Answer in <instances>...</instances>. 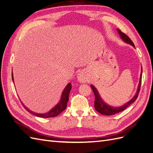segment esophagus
Wrapping results in <instances>:
<instances>
[{
    "mask_svg": "<svg viewBox=\"0 0 153 153\" xmlns=\"http://www.w3.org/2000/svg\"><path fill=\"white\" fill-rule=\"evenodd\" d=\"M77 79H78V82H80V83H85V82H87V76H86V75H85L84 72L81 71L80 73L78 74Z\"/></svg>",
    "mask_w": 153,
    "mask_h": 153,
    "instance_id": "esophagus-1",
    "label": "esophagus"
}]
</instances>
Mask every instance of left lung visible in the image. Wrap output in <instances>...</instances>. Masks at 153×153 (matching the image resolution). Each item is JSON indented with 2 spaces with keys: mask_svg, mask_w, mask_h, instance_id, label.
Listing matches in <instances>:
<instances>
[{
  "mask_svg": "<svg viewBox=\"0 0 153 153\" xmlns=\"http://www.w3.org/2000/svg\"><path fill=\"white\" fill-rule=\"evenodd\" d=\"M118 31V33L120 35V37L123 40L125 43H128L129 45H131V46L135 48V45H134L133 43L132 42V41L130 39V38L129 37L125 34L123 32H122L119 29H117ZM142 67L141 68V74H140V81H139V84H138V89L137 91L136 92L135 95L133 96V98L129 100L128 102H127L126 104H124V105L119 106V107H115V106H111L108 105L105 103L103 101V100L101 99V96L99 94V92L97 91L96 88L92 85H91V87L92 88V91L94 92V94L95 96V101H94V108L97 112H98L101 114L102 115H114L117 113H119L121 111L124 110V109H126L128 106L130 105L131 103H133L135 102V101L137 100V97L138 96V93H139L140 89V85H141V82H142Z\"/></svg>",
  "mask_w": 153,
  "mask_h": 153,
  "instance_id": "left-lung-1",
  "label": "left lung"
}]
</instances>
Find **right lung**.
I'll return each mask as SVG.
<instances>
[{
  "instance_id": "obj_1",
  "label": "right lung",
  "mask_w": 153,
  "mask_h": 153,
  "mask_svg": "<svg viewBox=\"0 0 153 153\" xmlns=\"http://www.w3.org/2000/svg\"><path fill=\"white\" fill-rule=\"evenodd\" d=\"M12 80L13 82H14V78H13V72H12ZM71 89V83H69V84L66 86V87L64 88V89L62 92V95H61V100H60L58 104L55 105L54 107L50 110L48 112L45 113V114H38L34 112H32V110H29L28 108H27L26 106L24 105L22 101V104L24 106V107L27 110V111H28L29 113L31 114L36 115L37 117H43V118H48V117H56L58 115L60 114V113H61L62 111L66 109V106H67V103L69 100V92H70Z\"/></svg>"
}]
</instances>
